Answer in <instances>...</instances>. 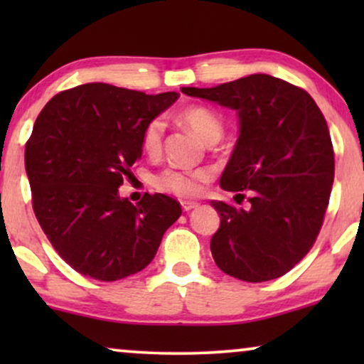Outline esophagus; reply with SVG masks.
Listing matches in <instances>:
<instances>
[{
    "instance_id": "esophagus-1",
    "label": "esophagus",
    "mask_w": 364,
    "mask_h": 364,
    "mask_svg": "<svg viewBox=\"0 0 364 364\" xmlns=\"http://www.w3.org/2000/svg\"><path fill=\"white\" fill-rule=\"evenodd\" d=\"M181 205L183 208V212H188V210H192V208L198 207V203L197 202H191V200H183V202H181Z\"/></svg>"
}]
</instances>
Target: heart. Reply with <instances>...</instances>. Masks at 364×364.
<instances>
[{"mask_svg":"<svg viewBox=\"0 0 364 364\" xmlns=\"http://www.w3.org/2000/svg\"><path fill=\"white\" fill-rule=\"evenodd\" d=\"M178 119L200 139L203 144L212 146L223 136V124L215 112L207 107H188L178 114ZM164 122L161 119L149 122L142 132V149L147 156L156 157L162 151ZM203 171H178L167 168L156 177V187L177 197H193L200 192L202 182L207 181Z\"/></svg>","mask_w":364,"mask_h":364,"instance_id":"heart-1","label":"heart"}]
</instances>
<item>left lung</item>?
<instances>
[{
	"instance_id": "left-lung-1",
	"label": "left lung",
	"mask_w": 364,
	"mask_h": 364,
	"mask_svg": "<svg viewBox=\"0 0 364 364\" xmlns=\"http://www.w3.org/2000/svg\"><path fill=\"white\" fill-rule=\"evenodd\" d=\"M181 91L233 109L240 124L220 187L247 196L250 205L210 202L220 215L210 240L217 267L250 283L285 275L315 243L335 178L320 107L306 91L268 74Z\"/></svg>"
}]
</instances>
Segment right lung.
I'll return each instance as SVG.
<instances>
[{
  "label": "right lung",
  "instance_id": "obj_1",
  "mask_svg": "<svg viewBox=\"0 0 364 364\" xmlns=\"http://www.w3.org/2000/svg\"><path fill=\"white\" fill-rule=\"evenodd\" d=\"M177 99L89 82L56 94L34 122L24 151L34 213L81 275L116 282L144 270L181 217V203L164 193L137 205L119 196L142 156L144 129Z\"/></svg>",
  "mask_w": 364,
  "mask_h": 364
}]
</instances>
